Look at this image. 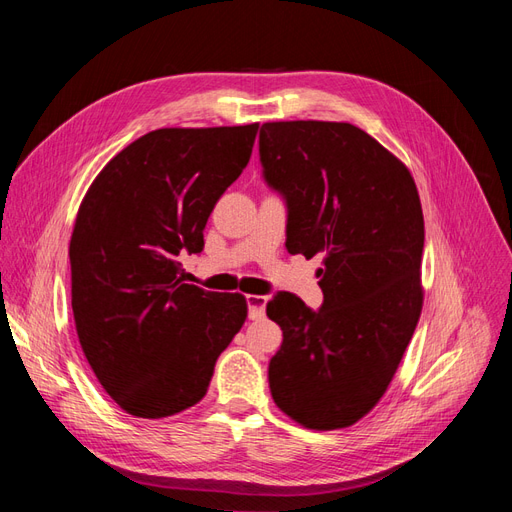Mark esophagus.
Wrapping results in <instances>:
<instances>
[{
    "label": "esophagus",
    "mask_w": 512,
    "mask_h": 512,
    "mask_svg": "<svg viewBox=\"0 0 512 512\" xmlns=\"http://www.w3.org/2000/svg\"><path fill=\"white\" fill-rule=\"evenodd\" d=\"M245 301H247V314H250L252 320H260L262 316H265V307H267L269 297H265V294H247Z\"/></svg>",
    "instance_id": "34e87169"
}]
</instances>
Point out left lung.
Listing matches in <instances>:
<instances>
[{
  "label": "left lung",
  "instance_id": "left-lung-1",
  "mask_svg": "<svg viewBox=\"0 0 512 512\" xmlns=\"http://www.w3.org/2000/svg\"><path fill=\"white\" fill-rule=\"evenodd\" d=\"M260 162L286 200L288 252L324 265L318 312L290 292L267 303L284 333L271 395L307 429H344L389 389L421 316V198L406 164L352 123H262Z\"/></svg>",
  "mask_w": 512,
  "mask_h": 512
}]
</instances>
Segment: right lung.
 Here are the masks:
<instances>
[{
    "instance_id": "add662e5",
    "label": "right lung",
    "mask_w": 512,
    "mask_h": 512,
    "mask_svg": "<svg viewBox=\"0 0 512 512\" xmlns=\"http://www.w3.org/2000/svg\"><path fill=\"white\" fill-rule=\"evenodd\" d=\"M256 132L153 130L100 170L76 213V333L102 389L132 416L198 404L247 318L243 294L185 284L177 256L203 252L209 215L250 162Z\"/></svg>"
}]
</instances>
